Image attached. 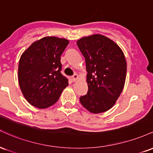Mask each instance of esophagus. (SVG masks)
<instances>
[{
  "label": "esophagus",
  "mask_w": 153,
  "mask_h": 153,
  "mask_svg": "<svg viewBox=\"0 0 153 153\" xmlns=\"http://www.w3.org/2000/svg\"><path fill=\"white\" fill-rule=\"evenodd\" d=\"M72 80H73V82H75V81H76L77 80V79L78 78V74H76V73H75L74 75H73V76H72Z\"/></svg>",
  "instance_id": "esophagus-1"
}]
</instances>
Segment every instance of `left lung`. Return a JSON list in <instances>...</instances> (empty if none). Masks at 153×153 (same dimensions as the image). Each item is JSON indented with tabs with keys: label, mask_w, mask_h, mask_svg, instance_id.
Returning a JSON list of instances; mask_svg holds the SVG:
<instances>
[{
	"label": "left lung",
	"mask_w": 153,
	"mask_h": 153,
	"mask_svg": "<svg viewBox=\"0 0 153 153\" xmlns=\"http://www.w3.org/2000/svg\"><path fill=\"white\" fill-rule=\"evenodd\" d=\"M77 45L85 57L88 85L80 103L91 113L106 111L124 88L127 74L124 53L112 40L100 34L82 37Z\"/></svg>",
	"instance_id": "left-lung-1"
}]
</instances>
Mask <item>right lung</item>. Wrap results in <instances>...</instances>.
Listing matches in <instances>:
<instances>
[{"label": "right lung", "instance_id": "obj_1", "mask_svg": "<svg viewBox=\"0 0 153 153\" xmlns=\"http://www.w3.org/2000/svg\"><path fill=\"white\" fill-rule=\"evenodd\" d=\"M69 41L47 36L33 43L23 53L19 64V83L26 101L45 108L55 103L68 85L62 73L60 57Z\"/></svg>", "mask_w": 153, "mask_h": 153}]
</instances>
